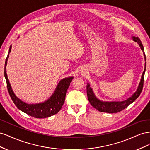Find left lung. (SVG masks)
Wrapping results in <instances>:
<instances>
[{"instance_id":"left-lung-1","label":"left lung","mask_w":150,"mask_h":150,"mask_svg":"<svg viewBox=\"0 0 150 150\" xmlns=\"http://www.w3.org/2000/svg\"><path fill=\"white\" fill-rule=\"evenodd\" d=\"M132 39L134 40V42H137L141 48L142 50L144 57V61H146V56H145L144 51V47L143 44L141 42L140 39L138 37H134L133 36ZM146 62H145L144 64V69L143 72V74L142 76V78H141L140 82L139 83L138 87L135 93H134L132 96L131 97L128 98L125 101H103L100 100L96 98L95 96V94L93 92V89L90 87V84L88 83L87 86H86V89H87V95H88V100L90 103V104L94 108H96L97 110L101 112H105L108 113H116L117 112H120L122 110H123L124 109L128 107L130 104L133 103L136 99H137L139 96L140 95L142 91L143 87V83H144V72L146 71Z\"/></svg>"}]
</instances>
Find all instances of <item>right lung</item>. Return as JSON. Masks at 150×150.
I'll use <instances>...</instances> for the list:
<instances>
[{
    "label": "right lung",
    "mask_w": 150,
    "mask_h": 150,
    "mask_svg": "<svg viewBox=\"0 0 150 150\" xmlns=\"http://www.w3.org/2000/svg\"><path fill=\"white\" fill-rule=\"evenodd\" d=\"M11 48L12 46H10L9 51H8L6 60L4 76L6 79L8 93H9L13 103L16 104L19 110L30 116L36 117V118H46V117L56 115L61 110L62 105L64 104L67 90L70 85V83L74 78L73 77L71 76L62 79L57 85L54 93L51 95V97L44 102L37 104H28L22 101L21 99L17 97L13 93L6 72V66L8 56H9V53L11 51Z\"/></svg>",
    "instance_id": "obj_1"
}]
</instances>
